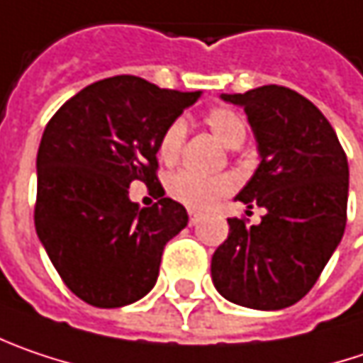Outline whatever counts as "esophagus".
Returning a JSON list of instances; mask_svg holds the SVG:
<instances>
[{
  "instance_id": "esophagus-1",
  "label": "esophagus",
  "mask_w": 363,
  "mask_h": 363,
  "mask_svg": "<svg viewBox=\"0 0 363 363\" xmlns=\"http://www.w3.org/2000/svg\"><path fill=\"white\" fill-rule=\"evenodd\" d=\"M199 220H201V213H199V211H195V209H189V224L195 225Z\"/></svg>"
}]
</instances>
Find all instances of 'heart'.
I'll use <instances>...</instances> for the list:
<instances>
[{"label":"heart","mask_w":363,"mask_h":363,"mask_svg":"<svg viewBox=\"0 0 363 363\" xmlns=\"http://www.w3.org/2000/svg\"><path fill=\"white\" fill-rule=\"evenodd\" d=\"M207 129L216 135V139L230 147L236 150L245 143L246 123L240 113L228 106H218L207 113L205 117ZM186 139V125L184 121H172L166 131L162 133L158 143V156L162 162L172 164L179 160ZM234 189V181L228 174H216V177H203L193 170H179L168 177L166 191L172 199L184 203L195 209H205L218 201L220 197L228 195Z\"/></svg>","instance_id":"heart-1"}]
</instances>
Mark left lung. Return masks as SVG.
I'll return each mask as SVG.
<instances>
[{"label": "left lung", "mask_w": 363, "mask_h": 363, "mask_svg": "<svg viewBox=\"0 0 363 363\" xmlns=\"http://www.w3.org/2000/svg\"><path fill=\"white\" fill-rule=\"evenodd\" d=\"M222 100L245 108L261 158L236 199L265 216L257 225L228 220L211 279L238 306L288 308L312 289L343 238L347 156L325 115L289 88L271 84Z\"/></svg>", "instance_id": "left-lung-1"}]
</instances>
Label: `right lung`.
Segmentation results:
<instances>
[{
	"label": "right lung",
	"instance_id": "obj_1",
	"mask_svg": "<svg viewBox=\"0 0 363 363\" xmlns=\"http://www.w3.org/2000/svg\"><path fill=\"white\" fill-rule=\"evenodd\" d=\"M199 96L115 75L79 90L45 127L34 225L79 300L121 308L156 286L162 250L189 216L168 197L139 207L129 199V184L158 182L162 133Z\"/></svg>",
	"mask_w": 363,
	"mask_h": 363
}]
</instances>
